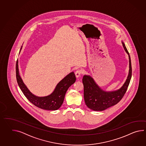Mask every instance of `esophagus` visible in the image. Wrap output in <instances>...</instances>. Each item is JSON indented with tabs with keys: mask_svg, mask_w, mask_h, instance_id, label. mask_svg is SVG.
Listing matches in <instances>:
<instances>
[{
	"mask_svg": "<svg viewBox=\"0 0 146 146\" xmlns=\"http://www.w3.org/2000/svg\"><path fill=\"white\" fill-rule=\"evenodd\" d=\"M83 73V72L82 70H80V69H78V70H77L75 71V74L77 78H78Z\"/></svg>",
	"mask_w": 146,
	"mask_h": 146,
	"instance_id": "obj_1",
	"label": "esophagus"
}]
</instances>
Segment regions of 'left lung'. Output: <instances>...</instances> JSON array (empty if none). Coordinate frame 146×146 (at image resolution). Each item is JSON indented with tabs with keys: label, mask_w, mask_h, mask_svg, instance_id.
<instances>
[{
	"label": "left lung",
	"mask_w": 146,
	"mask_h": 146,
	"mask_svg": "<svg viewBox=\"0 0 146 146\" xmlns=\"http://www.w3.org/2000/svg\"><path fill=\"white\" fill-rule=\"evenodd\" d=\"M126 52L129 54V72L126 82L119 90L106 92L101 90L90 76L84 75L83 78L84 97L86 106L95 111H102L119 103L126 93L132 75L131 59L124 43L122 42Z\"/></svg>",
	"instance_id": "obj_1"
}]
</instances>
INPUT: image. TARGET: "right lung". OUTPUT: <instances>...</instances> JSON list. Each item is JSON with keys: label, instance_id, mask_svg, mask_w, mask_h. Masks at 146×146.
<instances>
[{"label": "right lung", "instance_id": "1", "mask_svg": "<svg viewBox=\"0 0 146 146\" xmlns=\"http://www.w3.org/2000/svg\"><path fill=\"white\" fill-rule=\"evenodd\" d=\"M22 49V46L20 51ZM18 60L16 65V73L17 83L24 95L29 101L36 107L45 110H58L63 103L67 90L71 85L74 84L76 78L74 72H72L65 76L56 85L52 94L45 97H37L30 92L23 83L20 76L18 70Z\"/></svg>", "mask_w": 146, "mask_h": 146}]
</instances>
